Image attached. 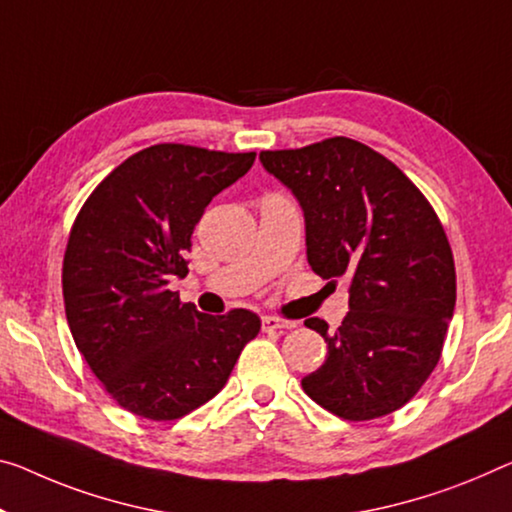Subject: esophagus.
<instances>
[{"mask_svg": "<svg viewBox=\"0 0 512 512\" xmlns=\"http://www.w3.org/2000/svg\"><path fill=\"white\" fill-rule=\"evenodd\" d=\"M295 325H297L295 320H283L279 316H263L265 332H281V329H293Z\"/></svg>", "mask_w": 512, "mask_h": 512, "instance_id": "esophagus-1", "label": "esophagus"}]
</instances>
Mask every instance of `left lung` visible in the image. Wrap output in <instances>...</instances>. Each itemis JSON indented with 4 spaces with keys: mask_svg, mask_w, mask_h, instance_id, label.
I'll return each instance as SVG.
<instances>
[{
    "mask_svg": "<svg viewBox=\"0 0 512 512\" xmlns=\"http://www.w3.org/2000/svg\"><path fill=\"white\" fill-rule=\"evenodd\" d=\"M258 160L300 203L311 270L350 281L336 332L304 320L325 338L327 359L302 389L348 421L400 410L437 366L455 309L453 254L435 210L396 164L348 137Z\"/></svg>",
    "mask_w": 512,
    "mask_h": 512,
    "instance_id": "left-lung-1",
    "label": "left lung"
}]
</instances>
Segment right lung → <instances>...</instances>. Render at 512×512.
Instances as JSON below:
<instances>
[{"mask_svg": "<svg viewBox=\"0 0 512 512\" xmlns=\"http://www.w3.org/2000/svg\"><path fill=\"white\" fill-rule=\"evenodd\" d=\"M256 153L157 144L93 190L64 256V302L77 350L123 410L174 421L224 389L261 329L254 311L206 316L171 293L187 274L192 233L212 196Z\"/></svg>", "mask_w": 512, "mask_h": 512, "instance_id": "right-lung-1", "label": "right lung"}]
</instances>
